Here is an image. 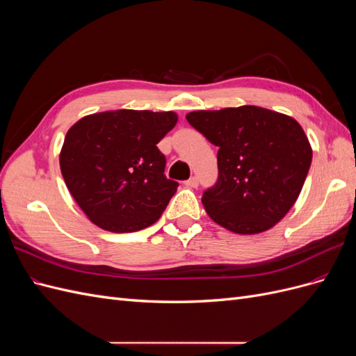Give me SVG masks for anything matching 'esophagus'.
<instances>
[{
    "label": "esophagus",
    "instance_id": "esophagus-1",
    "mask_svg": "<svg viewBox=\"0 0 356 356\" xmlns=\"http://www.w3.org/2000/svg\"><path fill=\"white\" fill-rule=\"evenodd\" d=\"M186 186H187V187H193V188L197 187V186H199L197 177H191L190 179H187V181H186Z\"/></svg>",
    "mask_w": 356,
    "mask_h": 356
}]
</instances>
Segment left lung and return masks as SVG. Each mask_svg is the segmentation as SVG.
Listing matches in <instances>:
<instances>
[{
  "instance_id": "obj_1",
  "label": "left lung",
  "mask_w": 356,
  "mask_h": 356,
  "mask_svg": "<svg viewBox=\"0 0 356 356\" xmlns=\"http://www.w3.org/2000/svg\"><path fill=\"white\" fill-rule=\"evenodd\" d=\"M186 118L218 147V179L202 196L209 217L239 234L261 233L281 221L312 163L298 122L255 105L193 111Z\"/></svg>"
}]
</instances>
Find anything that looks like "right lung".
<instances>
[{"instance_id":"1","label":"right lung","mask_w":356,"mask_h":356,"mask_svg":"<svg viewBox=\"0 0 356 356\" xmlns=\"http://www.w3.org/2000/svg\"><path fill=\"white\" fill-rule=\"evenodd\" d=\"M177 122L172 111L117 110L86 115L70 129L60 172L93 224L131 233L160 218L178 182L166 178V157L157 144Z\"/></svg>"}]
</instances>
